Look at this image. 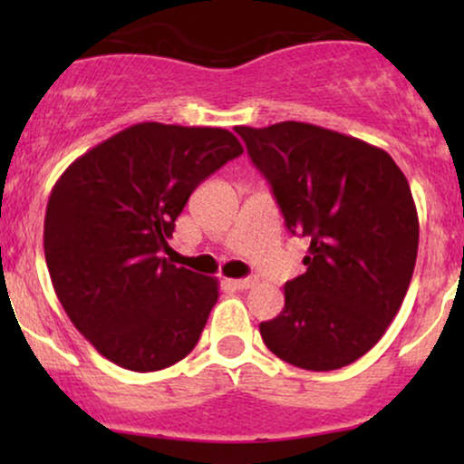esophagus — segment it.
<instances>
[{
  "label": "esophagus",
  "mask_w": 464,
  "mask_h": 464,
  "mask_svg": "<svg viewBox=\"0 0 464 464\" xmlns=\"http://www.w3.org/2000/svg\"><path fill=\"white\" fill-rule=\"evenodd\" d=\"M255 284H257V279H253V276H248V279H228V285H233L236 290H248Z\"/></svg>",
  "instance_id": "34e87169"
}]
</instances>
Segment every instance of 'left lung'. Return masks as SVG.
I'll use <instances>...</instances> for the list:
<instances>
[{"instance_id": "left-lung-1", "label": "left lung", "mask_w": 464, "mask_h": 464, "mask_svg": "<svg viewBox=\"0 0 464 464\" xmlns=\"http://www.w3.org/2000/svg\"><path fill=\"white\" fill-rule=\"evenodd\" d=\"M236 130L285 227L310 239L307 270L284 285L285 307L259 334L287 364L343 369L380 343L412 279L419 216L408 179L386 150L323 126Z\"/></svg>"}]
</instances>
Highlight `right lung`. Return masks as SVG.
Masks as SVG:
<instances>
[{
    "instance_id": "right-lung-1",
    "label": "right lung",
    "mask_w": 464,
    "mask_h": 464,
    "mask_svg": "<svg viewBox=\"0 0 464 464\" xmlns=\"http://www.w3.org/2000/svg\"><path fill=\"white\" fill-rule=\"evenodd\" d=\"M242 152L227 129L141 121L56 180L44 225L47 270L69 321L106 360L150 372L196 347L218 279L161 253L191 191Z\"/></svg>"
}]
</instances>
